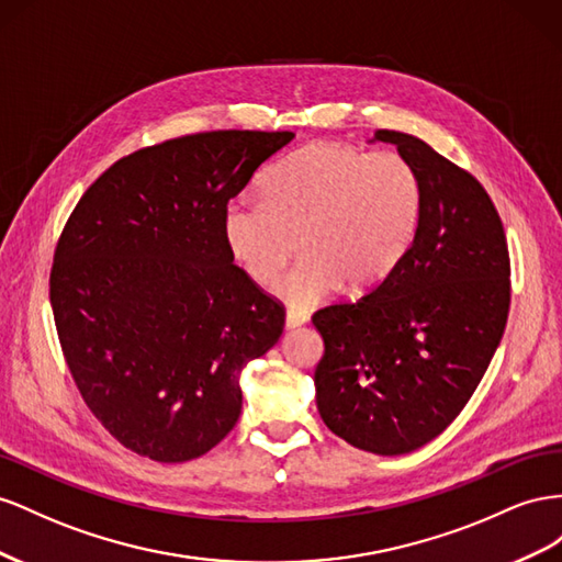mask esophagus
I'll list each match as a JSON object with an SVG mask.
<instances>
[{
    "mask_svg": "<svg viewBox=\"0 0 562 562\" xmlns=\"http://www.w3.org/2000/svg\"><path fill=\"white\" fill-rule=\"evenodd\" d=\"M306 323H308V313L306 311L290 308V311H286V315H284V327L286 329H296V327L306 325Z\"/></svg>",
    "mask_w": 562,
    "mask_h": 562,
    "instance_id": "1",
    "label": "esophagus"
}]
</instances>
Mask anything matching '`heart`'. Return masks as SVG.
I'll return each mask as SVG.
<instances>
[{
    "mask_svg": "<svg viewBox=\"0 0 562 562\" xmlns=\"http://www.w3.org/2000/svg\"><path fill=\"white\" fill-rule=\"evenodd\" d=\"M261 198L231 202L223 233L259 284L278 280L301 237L306 254L276 286L294 308L341 284L360 294L386 280L409 251L424 210L422 179L403 155L334 143H313L272 165Z\"/></svg>",
    "mask_w": 562,
    "mask_h": 562,
    "instance_id": "1",
    "label": "heart"
}]
</instances>
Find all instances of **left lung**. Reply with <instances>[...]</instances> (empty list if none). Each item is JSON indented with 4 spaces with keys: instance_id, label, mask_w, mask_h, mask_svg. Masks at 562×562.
<instances>
[{
    "instance_id": "left-lung-1",
    "label": "left lung",
    "mask_w": 562,
    "mask_h": 562,
    "mask_svg": "<svg viewBox=\"0 0 562 562\" xmlns=\"http://www.w3.org/2000/svg\"><path fill=\"white\" fill-rule=\"evenodd\" d=\"M424 186L422 223L405 259L358 301L313 315L325 341L315 403L358 450H419L467 407L499 346L510 263L502 218L469 171L422 138L379 130Z\"/></svg>"
}]
</instances>
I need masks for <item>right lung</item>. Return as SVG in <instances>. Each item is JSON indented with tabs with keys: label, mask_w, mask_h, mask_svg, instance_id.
<instances>
[{
	"label": "right lung",
	"mask_w": 562,
	"mask_h": 562,
	"mask_svg": "<svg viewBox=\"0 0 562 562\" xmlns=\"http://www.w3.org/2000/svg\"><path fill=\"white\" fill-rule=\"evenodd\" d=\"M292 132H210L122 157L58 239L52 308L85 403L126 450L206 454L243 409L239 374L278 344L284 311L223 233L228 202Z\"/></svg>",
	"instance_id": "add662e5"
}]
</instances>
